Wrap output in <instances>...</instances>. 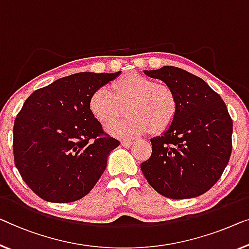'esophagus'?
Segmentation results:
<instances>
[{"instance_id":"1","label":"esophagus","mask_w":249,"mask_h":249,"mask_svg":"<svg viewBox=\"0 0 249 249\" xmlns=\"http://www.w3.org/2000/svg\"><path fill=\"white\" fill-rule=\"evenodd\" d=\"M121 144H122V146L128 148V147H131L133 145V142H132V141H122Z\"/></svg>"}]
</instances>
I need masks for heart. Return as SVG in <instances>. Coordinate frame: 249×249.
<instances>
[{"mask_svg":"<svg viewBox=\"0 0 249 249\" xmlns=\"http://www.w3.org/2000/svg\"><path fill=\"white\" fill-rule=\"evenodd\" d=\"M113 92L101 87L89 98V109L99 123L106 124L120 117L126 108L127 117L105 127L118 139H135L148 131L168 129L177 116L178 99L168 85L139 72H131L115 81Z\"/></svg>","mask_w":249,"mask_h":249,"instance_id":"b5f03b06","label":"heart"}]
</instances>
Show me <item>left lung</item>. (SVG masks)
<instances>
[{
    "label": "left lung",
    "mask_w": 249,
    "mask_h": 249,
    "mask_svg": "<svg viewBox=\"0 0 249 249\" xmlns=\"http://www.w3.org/2000/svg\"><path fill=\"white\" fill-rule=\"evenodd\" d=\"M144 73L171 87L179 108L171 126L151 139L152 154L141 170L166 198L201 196L220 179L231 158L232 121L227 106L205 80L178 67Z\"/></svg>",
    "instance_id": "8db88e82"
}]
</instances>
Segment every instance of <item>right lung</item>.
Listing matches in <instances>:
<instances>
[{"label": "right lung", "mask_w": 249, "mask_h": 249, "mask_svg": "<svg viewBox=\"0 0 249 249\" xmlns=\"http://www.w3.org/2000/svg\"><path fill=\"white\" fill-rule=\"evenodd\" d=\"M120 73H73L36 89L24 102L14 122V163L40 198L76 201L102 177L120 142L104 133L89 98Z\"/></svg>", "instance_id": "add662e5"}]
</instances>
